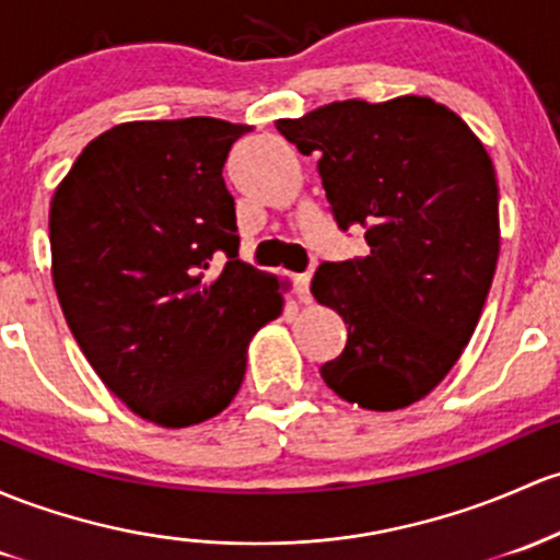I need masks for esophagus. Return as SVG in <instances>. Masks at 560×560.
Here are the masks:
<instances>
[{"instance_id":"obj_1","label":"esophagus","mask_w":560,"mask_h":560,"mask_svg":"<svg viewBox=\"0 0 560 560\" xmlns=\"http://www.w3.org/2000/svg\"><path fill=\"white\" fill-rule=\"evenodd\" d=\"M294 284H298V294L303 303H311V273L294 276Z\"/></svg>"}]
</instances>
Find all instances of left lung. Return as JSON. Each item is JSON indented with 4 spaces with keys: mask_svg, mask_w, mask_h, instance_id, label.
Returning <instances> with one entry per match:
<instances>
[{
    "mask_svg": "<svg viewBox=\"0 0 560 560\" xmlns=\"http://www.w3.org/2000/svg\"><path fill=\"white\" fill-rule=\"evenodd\" d=\"M276 130L316 153L337 225L370 255L324 262L311 292L348 324L324 383L361 409L425 398L476 331L500 257L497 175L476 132L433 97L335 101Z\"/></svg>",
    "mask_w": 560,
    "mask_h": 560,
    "instance_id": "1",
    "label": "left lung"
}]
</instances>
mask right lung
<instances>
[{"instance_id":"add662e5","label":"right lung","mask_w":560,"mask_h":560,"mask_svg":"<svg viewBox=\"0 0 560 560\" xmlns=\"http://www.w3.org/2000/svg\"><path fill=\"white\" fill-rule=\"evenodd\" d=\"M249 125L125 121L79 153L50 201L52 284L71 335L135 415L188 428L242 388L284 279L238 260L223 164ZM230 255L214 275L209 260Z\"/></svg>"}]
</instances>
